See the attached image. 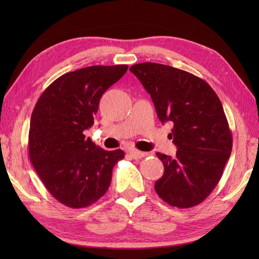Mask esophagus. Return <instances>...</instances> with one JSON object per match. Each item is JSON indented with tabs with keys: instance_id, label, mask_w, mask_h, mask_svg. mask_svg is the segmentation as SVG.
<instances>
[{
	"instance_id": "obj_1",
	"label": "esophagus",
	"mask_w": 259,
	"mask_h": 259,
	"mask_svg": "<svg viewBox=\"0 0 259 259\" xmlns=\"http://www.w3.org/2000/svg\"><path fill=\"white\" fill-rule=\"evenodd\" d=\"M129 153L131 155V157L135 158V159L144 158V157H146V156L148 155V153H146V152H142V151L136 150V149H131V150H129Z\"/></svg>"
}]
</instances>
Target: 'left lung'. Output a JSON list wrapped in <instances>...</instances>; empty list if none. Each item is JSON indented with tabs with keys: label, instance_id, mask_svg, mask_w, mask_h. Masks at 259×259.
Wrapping results in <instances>:
<instances>
[{
	"label": "left lung",
	"instance_id": "obj_1",
	"mask_svg": "<svg viewBox=\"0 0 259 259\" xmlns=\"http://www.w3.org/2000/svg\"><path fill=\"white\" fill-rule=\"evenodd\" d=\"M155 104L162 123L171 122L175 157L157 152L164 174L155 184L170 206L190 208L203 201L221 180L233 136L223 104L206 81L170 65L145 62L130 68Z\"/></svg>",
	"mask_w": 259,
	"mask_h": 259
}]
</instances>
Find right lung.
I'll return each instance as SVG.
<instances>
[{
	"label": "right lung",
	"instance_id": "obj_1",
	"mask_svg": "<svg viewBox=\"0 0 259 259\" xmlns=\"http://www.w3.org/2000/svg\"><path fill=\"white\" fill-rule=\"evenodd\" d=\"M128 65H92L60 76L35 104L29 131V156L43 185L70 208H84L106 194L121 149L107 151L83 131L93 124L99 101L122 78Z\"/></svg>",
	"mask_w": 259,
	"mask_h": 259
}]
</instances>
